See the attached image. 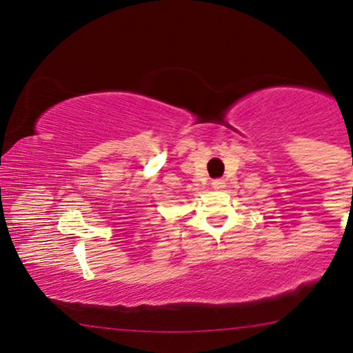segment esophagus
Returning a JSON list of instances; mask_svg holds the SVG:
<instances>
[{
  "mask_svg": "<svg viewBox=\"0 0 353 353\" xmlns=\"http://www.w3.org/2000/svg\"><path fill=\"white\" fill-rule=\"evenodd\" d=\"M212 186H214L215 190H221V188L225 186V180H221V178H219V180H214L212 181Z\"/></svg>",
  "mask_w": 353,
  "mask_h": 353,
  "instance_id": "34e87169",
  "label": "esophagus"
}]
</instances>
